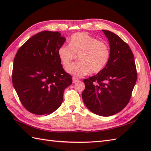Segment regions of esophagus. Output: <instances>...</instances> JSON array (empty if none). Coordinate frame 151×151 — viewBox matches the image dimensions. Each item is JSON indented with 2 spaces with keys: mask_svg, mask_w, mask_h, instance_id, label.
I'll list each match as a JSON object with an SVG mask.
<instances>
[{
  "mask_svg": "<svg viewBox=\"0 0 151 151\" xmlns=\"http://www.w3.org/2000/svg\"><path fill=\"white\" fill-rule=\"evenodd\" d=\"M79 81L78 80V78H76V77H73V83H75V82H78Z\"/></svg>",
  "mask_w": 151,
  "mask_h": 151,
  "instance_id": "34e87169",
  "label": "esophagus"
}]
</instances>
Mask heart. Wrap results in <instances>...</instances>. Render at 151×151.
<instances>
[{"label":"heart","mask_w":151,"mask_h":151,"mask_svg":"<svg viewBox=\"0 0 151 151\" xmlns=\"http://www.w3.org/2000/svg\"><path fill=\"white\" fill-rule=\"evenodd\" d=\"M58 55L63 67L69 66L78 55L80 62L73 63L67 72L76 77H82L91 72L97 73L104 68L110 52L107 43L84 32L72 35L69 45H63L58 50Z\"/></svg>","instance_id":"obj_1"}]
</instances>
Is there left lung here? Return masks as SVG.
<instances>
[{
	"mask_svg": "<svg viewBox=\"0 0 151 151\" xmlns=\"http://www.w3.org/2000/svg\"><path fill=\"white\" fill-rule=\"evenodd\" d=\"M102 32L110 45V58L101 71L84 80L85 89L82 97L91 112L108 117L119 112L129 103L137 71L129 45L110 31Z\"/></svg>",
	"mask_w": 151,
	"mask_h": 151,
	"instance_id": "left-lung-1",
	"label": "left lung"
}]
</instances>
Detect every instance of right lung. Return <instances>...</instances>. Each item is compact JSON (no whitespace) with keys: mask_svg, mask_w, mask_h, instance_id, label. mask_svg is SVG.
<instances>
[{"mask_svg":"<svg viewBox=\"0 0 151 151\" xmlns=\"http://www.w3.org/2000/svg\"><path fill=\"white\" fill-rule=\"evenodd\" d=\"M66 39L58 32L43 31L19 48L14 60L12 82L20 101L36 115H49L63 101L72 76L63 70L58 55Z\"/></svg>","mask_w":151,"mask_h":151,"instance_id":"right-lung-1","label":"right lung"}]
</instances>
